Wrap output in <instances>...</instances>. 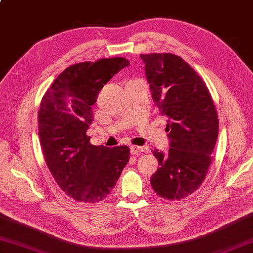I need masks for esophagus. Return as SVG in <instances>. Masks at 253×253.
<instances>
[{"instance_id":"esophagus-1","label":"esophagus","mask_w":253,"mask_h":253,"mask_svg":"<svg viewBox=\"0 0 253 253\" xmlns=\"http://www.w3.org/2000/svg\"><path fill=\"white\" fill-rule=\"evenodd\" d=\"M143 151V148L142 147H138V146H130V153L131 154H138Z\"/></svg>"}]
</instances>
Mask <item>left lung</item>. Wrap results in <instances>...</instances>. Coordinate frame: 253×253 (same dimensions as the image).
I'll list each match as a JSON object with an SVG mask.
<instances>
[{
	"instance_id": "left-lung-1",
	"label": "left lung",
	"mask_w": 253,
	"mask_h": 253,
	"mask_svg": "<svg viewBox=\"0 0 253 253\" xmlns=\"http://www.w3.org/2000/svg\"><path fill=\"white\" fill-rule=\"evenodd\" d=\"M152 99L169 118L168 153L154 150L159 169L151 186L160 197L180 200L201 186L212 163L218 118L206 83L189 64L170 53L141 54Z\"/></svg>"
}]
</instances>
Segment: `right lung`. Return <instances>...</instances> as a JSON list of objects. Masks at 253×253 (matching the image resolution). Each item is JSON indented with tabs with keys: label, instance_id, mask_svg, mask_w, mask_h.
Returning a JSON list of instances; mask_svg holds the SVG:
<instances>
[{
	"label": "right lung",
	"instance_id": "add662e5",
	"mask_svg": "<svg viewBox=\"0 0 253 253\" xmlns=\"http://www.w3.org/2000/svg\"><path fill=\"white\" fill-rule=\"evenodd\" d=\"M129 65L125 57L74 64L44 93L38 127L45 163L61 189L75 201L104 200L130 159L129 148L93 146L87 136L92 106L104 84Z\"/></svg>",
	"mask_w": 253,
	"mask_h": 253
}]
</instances>
